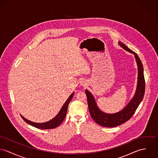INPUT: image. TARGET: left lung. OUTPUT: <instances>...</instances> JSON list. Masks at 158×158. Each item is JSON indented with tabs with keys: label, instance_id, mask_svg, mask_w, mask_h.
I'll list each match as a JSON object with an SVG mask.
<instances>
[{
	"label": "left lung",
	"instance_id": "8db88e82",
	"mask_svg": "<svg viewBox=\"0 0 158 158\" xmlns=\"http://www.w3.org/2000/svg\"><path fill=\"white\" fill-rule=\"evenodd\" d=\"M120 46L127 51L135 55L138 68V81L135 95L129 104L122 111L115 114H106L101 111L97 107L94 98L88 90L85 92L87 96L88 104L90 115L93 120L99 125L104 127H115L128 120L135 113L137 107L142 102L145 89V81L143 69L141 61L135 52L130 49L123 43H118Z\"/></svg>",
	"mask_w": 158,
	"mask_h": 158
}]
</instances>
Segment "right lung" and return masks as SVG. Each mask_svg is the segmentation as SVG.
Masks as SVG:
<instances>
[{
  "label": "right lung",
  "mask_w": 158,
  "mask_h": 158,
  "mask_svg": "<svg viewBox=\"0 0 158 158\" xmlns=\"http://www.w3.org/2000/svg\"><path fill=\"white\" fill-rule=\"evenodd\" d=\"M74 93L73 92L68 98V100H66V102H65V103L64 104V105L63 106L62 108L61 109L60 111L57 114V115L56 117H55V118H53V119H52L51 120L44 122V123H35L33 122H31L30 120H28L27 119L25 118L23 116L21 115V117L23 118V120L27 123L28 124L36 127L37 128L39 129H43V130H49V129H53L55 128H56L57 127H58L61 124V123L63 122V120H64L66 115V113L68 111V105L69 104V103L70 102L73 96Z\"/></svg>",
  "instance_id": "right-lung-1"
}]
</instances>
